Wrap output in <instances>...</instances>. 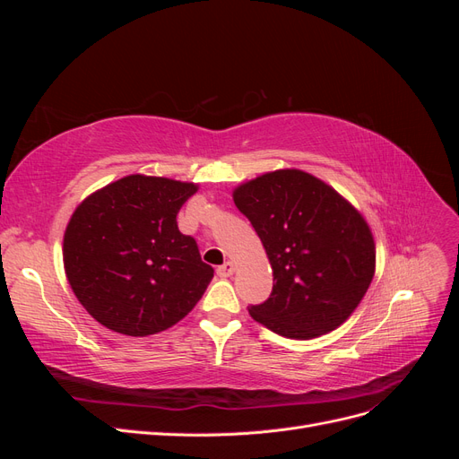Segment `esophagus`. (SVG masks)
I'll list each match as a JSON object with an SVG mask.
<instances>
[{"label": "esophagus", "mask_w": 459, "mask_h": 459, "mask_svg": "<svg viewBox=\"0 0 459 459\" xmlns=\"http://www.w3.org/2000/svg\"><path fill=\"white\" fill-rule=\"evenodd\" d=\"M233 272H235V264H233V262H224V264H221V266H218V270H216V273H218L220 277H230V275H233Z\"/></svg>", "instance_id": "1"}]
</instances>
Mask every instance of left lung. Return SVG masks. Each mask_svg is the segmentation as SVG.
Instances as JSON below:
<instances>
[{
  "label": "left lung",
  "mask_w": 459,
  "mask_h": 459,
  "mask_svg": "<svg viewBox=\"0 0 459 459\" xmlns=\"http://www.w3.org/2000/svg\"><path fill=\"white\" fill-rule=\"evenodd\" d=\"M272 264L266 302L248 307L287 339H314L351 317L375 273L366 218L322 179L297 169L266 172L233 189Z\"/></svg>",
  "instance_id": "obj_1"
}]
</instances>
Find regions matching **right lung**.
I'll list each match as a JSON object with an SVG mask.
<instances>
[{
	"label": "right lung",
	"instance_id": "obj_1",
	"mask_svg": "<svg viewBox=\"0 0 459 459\" xmlns=\"http://www.w3.org/2000/svg\"><path fill=\"white\" fill-rule=\"evenodd\" d=\"M197 184L132 174L91 193L63 239L66 280L88 314L110 331L155 335L184 319L211 283L195 239L176 216Z\"/></svg>",
	"mask_w": 459,
	"mask_h": 459
}]
</instances>
